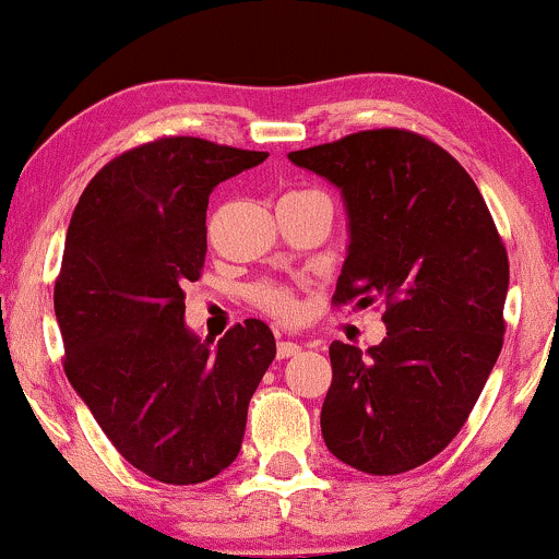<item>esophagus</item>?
I'll list each match as a JSON object with an SVG mask.
<instances>
[{
    "mask_svg": "<svg viewBox=\"0 0 559 559\" xmlns=\"http://www.w3.org/2000/svg\"><path fill=\"white\" fill-rule=\"evenodd\" d=\"M301 346L297 342H278V346H275V355H278V360H288V357L299 355Z\"/></svg>",
    "mask_w": 559,
    "mask_h": 559,
    "instance_id": "1",
    "label": "esophagus"
}]
</instances>
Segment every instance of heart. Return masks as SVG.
<instances>
[{"mask_svg": "<svg viewBox=\"0 0 559 559\" xmlns=\"http://www.w3.org/2000/svg\"><path fill=\"white\" fill-rule=\"evenodd\" d=\"M252 297L262 307V310L271 312V316L281 318V320L294 318V312H297V299H294V294L288 292L286 286L260 284L258 288H254Z\"/></svg>", "mask_w": 559, "mask_h": 559, "instance_id": "b5f03b06", "label": "heart"}]
</instances>
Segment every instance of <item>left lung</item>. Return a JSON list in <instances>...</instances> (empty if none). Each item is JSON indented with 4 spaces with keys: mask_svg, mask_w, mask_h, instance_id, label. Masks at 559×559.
<instances>
[{
    "mask_svg": "<svg viewBox=\"0 0 559 559\" xmlns=\"http://www.w3.org/2000/svg\"><path fill=\"white\" fill-rule=\"evenodd\" d=\"M288 159L342 191L336 305L386 307L381 344H331L325 447L373 476L413 471L465 426L502 352L504 243L463 165L418 133L360 131Z\"/></svg>",
    "mask_w": 559,
    "mask_h": 559,
    "instance_id": "1",
    "label": "left lung"
}]
</instances>
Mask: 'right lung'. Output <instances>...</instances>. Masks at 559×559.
I'll list each match as a JSON object with an SVG mask.
<instances>
[{
  "instance_id": "add662e5",
  "label": "right lung",
  "mask_w": 559,
  "mask_h": 559,
  "mask_svg": "<svg viewBox=\"0 0 559 559\" xmlns=\"http://www.w3.org/2000/svg\"><path fill=\"white\" fill-rule=\"evenodd\" d=\"M265 157L157 139L107 163L70 217L55 284L66 376L112 447L163 484H202L234 463L275 357L262 320L217 344L183 320V286L207 254L210 194Z\"/></svg>"
}]
</instances>
